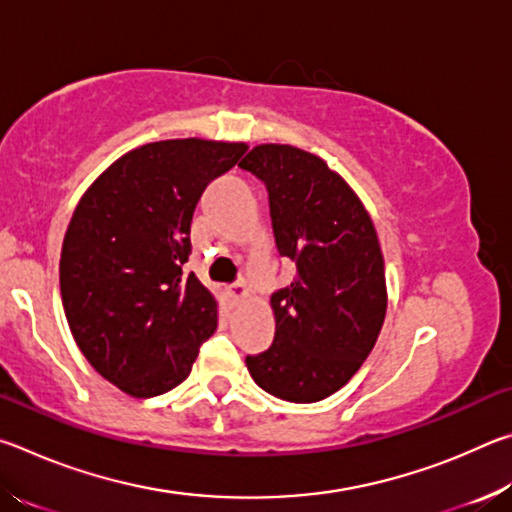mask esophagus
Masks as SVG:
<instances>
[{
  "label": "esophagus",
  "mask_w": 512,
  "mask_h": 512,
  "mask_svg": "<svg viewBox=\"0 0 512 512\" xmlns=\"http://www.w3.org/2000/svg\"><path fill=\"white\" fill-rule=\"evenodd\" d=\"M228 296L232 300V305H239V302H244L248 298V287L244 282H235L228 287Z\"/></svg>",
  "instance_id": "34e87169"
}]
</instances>
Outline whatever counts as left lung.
Returning <instances> with one entry per match:
<instances>
[{
  "mask_svg": "<svg viewBox=\"0 0 512 512\" xmlns=\"http://www.w3.org/2000/svg\"><path fill=\"white\" fill-rule=\"evenodd\" d=\"M239 167L266 185L277 250L296 266L271 296L273 345L246 357L248 372L280 400L320 402L354 377L384 325L377 230L354 189L314 153L259 144Z\"/></svg>",
  "mask_w": 512,
  "mask_h": 512,
  "instance_id": "obj_1",
  "label": "left lung"
}]
</instances>
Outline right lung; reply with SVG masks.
I'll return each instance as SVG.
<instances>
[{"label":"right lung","instance_id":"1","mask_svg":"<svg viewBox=\"0 0 512 512\" xmlns=\"http://www.w3.org/2000/svg\"><path fill=\"white\" fill-rule=\"evenodd\" d=\"M244 142H151L128 151L85 189L60 253V296L83 357L131 397L189 377L216 329L219 302L194 273V210L235 167Z\"/></svg>","mask_w":512,"mask_h":512}]
</instances>
